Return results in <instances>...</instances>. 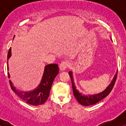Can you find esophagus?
<instances>
[{"mask_svg":"<svg viewBox=\"0 0 126 126\" xmlns=\"http://www.w3.org/2000/svg\"><path fill=\"white\" fill-rule=\"evenodd\" d=\"M67 65H68V64H67V63L66 62H61V64H60V65H59L60 71H65V70L67 69Z\"/></svg>","mask_w":126,"mask_h":126,"instance_id":"34e87169","label":"esophagus"}]
</instances>
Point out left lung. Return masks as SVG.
<instances>
[{"label": "left lung", "instance_id": "8db88e82", "mask_svg": "<svg viewBox=\"0 0 126 126\" xmlns=\"http://www.w3.org/2000/svg\"><path fill=\"white\" fill-rule=\"evenodd\" d=\"M69 74L71 78V82H72V87H73V94L75 96L76 99L77 101L79 102L81 105L83 106H90V105H93L94 104H96V103L99 102L102 99L106 97L109 93H110L111 90L113 88L114 84L115 83L117 78V73L115 74L114 77L112 79L111 83L109 84L107 87L103 90V92L100 93H96L94 94H87V95H84L82 93L79 92L78 90L76 89L75 83L74 81V78H73V73L72 71L69 72Z\"/></svg>", "mask_w": 126, "mask_h": 126}]
</instances>
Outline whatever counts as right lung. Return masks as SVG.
Wrapping results in <instances>:
<instances>
[{"label": "right lung", "mask_w": 126, "mask_h": 126, "mask_svg": "<svg viewBox=\"0 0 126 126\" xmlns=\"http://www.w3.org/2000/svg\"><path fill=\"white\" fill-rule=\"evenodd\" d=\"M11 57V48H10L7 54V71H9L8 61ZM59 73V69L57 64H52L45 65L40 84L36 88L28 92L21 91L16 89V88L14 86L11 80L9 81V83L13 92L24 102L32 105H40L45 103L49 96L53 81ZM8 77H11L9 73H8Z\"/></svg>", "instance_id": "1"}]
</instances>
